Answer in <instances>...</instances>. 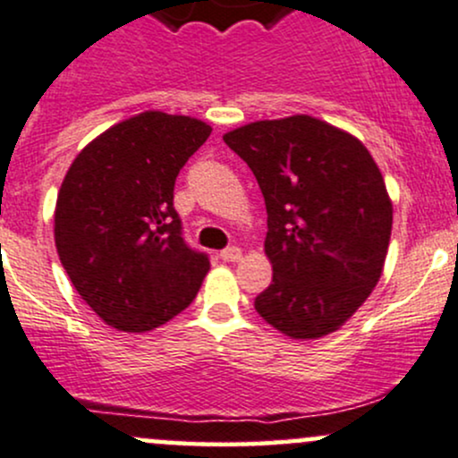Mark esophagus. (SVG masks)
Masks as SVG:
<instances>
[{"instance_id": "obj_1", "label": "esophagus", "mask_w": 458, "mask_h": 458, "mask_svg": "<svg viewBox=\"0 0 458 458\" xmlns=\"http://www.w3.org/2000/svg\"><path fill=\"white\" fill-rule=\"evenodd\" d=\"M219 259L221 261H239V259H242V250H239L237 245H233V248H225L219 252Z\"/></svg>"}]
</instances>
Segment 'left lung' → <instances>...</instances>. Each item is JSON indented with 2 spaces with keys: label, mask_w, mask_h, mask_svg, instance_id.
<instances>
[{
  "label": "left lung",
  "mask_w": 458,
  "mask_h": 458,
  "mask_svg": "<svg viewBox=\"0 0 458 458\" xmlns=\"http://www.w3.org/2000/svg\"><path fill=\"white\" fill-rule=\"evenodd\" d=\"M267 210L274 278L254 310L296 340L322 338L358 311L382 276L393 206L362 142L311 115L225 133Z\"/></svg>",
  "instance_id": "obj_1"
}]
</instances>
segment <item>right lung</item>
Wrapping results in <instances>:
<instances>
[{
  "label": "right lung",
  "instance_id": "right-lung-1",
  "mask_svg": "<svg viewBox=\"0 0 458 458\" xmlns=\"http://www.w3.org/2000/svg\"><path fill=\"white\" fill-rule=\"evenodd\" d=\"M210 131L189 115L144 112L100 133L67 171L56 252L81 298L114 329H156L199 292L210 259L186 243L173 191Z\"/></svg>",
  "mask_w": 458,
  "mask_h": 458
}]
</instances>
